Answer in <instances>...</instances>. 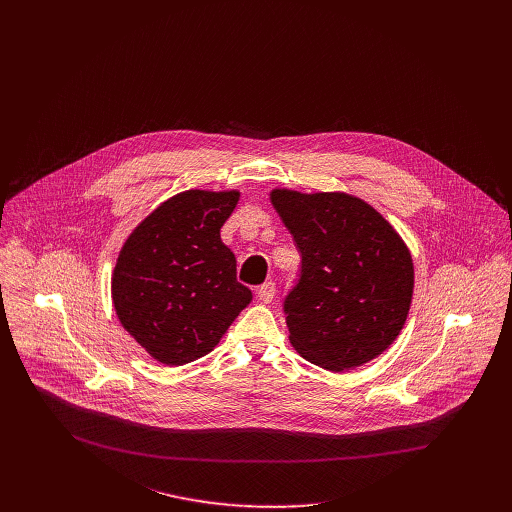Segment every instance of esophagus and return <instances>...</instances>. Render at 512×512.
Segmentation results:
<instances>
[{
	"mask_svg": "<svg viewBox=\"0 0 512 512\" xmlns=\"http://www.w3.org/2000/svg\"><path fill=\"white\" fill-rule=\"evenodd\" d=\"M274 295H276V284L274 282H266L258 288V299L264 301V303H270L274 299Z\"/></svg>",
	"mask_w": 512,
	"mask_h": 512,
	"instance_id": "1",
	"label": "esophagus"
}]
</instances>
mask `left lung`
Wrapping results in <instances>:
<instances>
[{
  "instance_id": "8db88e82",
  "label": "left lung",
  "mask_w": 512,
  "mask_h": 512,
  "mask_svg": "<svg viewBox=\"0 0 512 512\" xmlns=\"http://www.w3.org/2000/svg\"><path fill=\"white\" fill-rule=\"evenodd\" d=\"M270 201L301 252V278L284 303L293 349L331 372L382 355L400 335L414 293L402 236L349 193L278 187Z\"/></svg>"
}]
</instances>
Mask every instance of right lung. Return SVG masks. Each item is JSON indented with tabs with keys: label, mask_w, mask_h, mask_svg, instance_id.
Returning <instances> with one entry per match:
<instances>
[{
	"label": "right lung",
	"mask_w": 512,
	"mask_h": 512,
	"mask_svg": "<svg viewBox=\"0 0 512 512\" xmlns=\"http://www.w3.org/2000/svg\"><path fill=\"white\" fill-rule=\"evenodd\" d=\"M238 199L236 189L177 193L132 230L116 258V315L161 365H187L211 353L252 301L220 240Z\"/></svg>",
	"instance_id": "obj_1"
}]
</instances>
